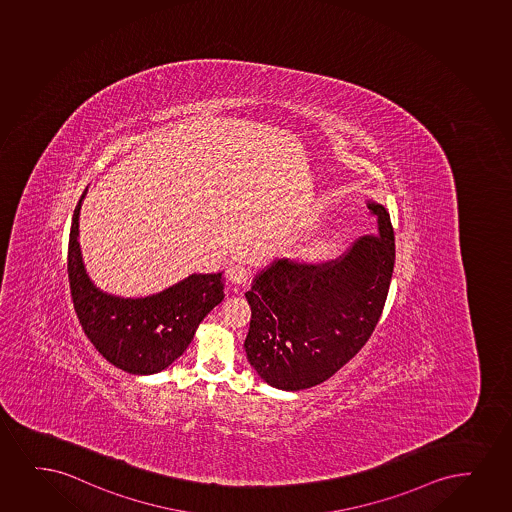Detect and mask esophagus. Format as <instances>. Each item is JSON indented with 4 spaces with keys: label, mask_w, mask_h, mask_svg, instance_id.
Listing matches in <instances>:
<instances>
[{
    "label": "esophagus",
    "mask_w": 512,
    "mask_h": 512,
    "mask_svg": "<svg viewBox=\"0 0 512 512\" xmlns=\"http://www.w3.org/2000/svg\"><path fill=\"white\" fill-rule=\"evenodd\" d=\"M228 280L232 282V284H246L247 280H249V268L244 265H232L228 268Z\"/></svg>",
    "instance_id": "34e87169"
}]
</instances>
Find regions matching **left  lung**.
I'll return each mask as SVG.
<instances>
[{
    "mask_svg": "<svg viewBox=\"0 0 512 512\" xmlns=\"http://www.w3.org/2000/svg\"><path fill=\"white\" fill-rule=\"evenodd\" d=\"M369 209L377 235L320 263L273 261L246 292L247 360L273 388L299 391L327 381L376 329L395 266V232L381 204Z\"/></svg>",
    "mask_w": 512,
    "mask_h": 512,
    "instance_id": "1",
    "label": "left lung"
}]
</instances>
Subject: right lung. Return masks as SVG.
I'll list each match as a JSON object with an SVG mask.
<instances>
[{
    "label": "right lung",
    "instance_id": "right-lung-1",
    "mask_svg": "<svg viewBox=\"0 0 512 512\" xmlns=\"http://www.w3.org/2000/svg\"><path fill=\"white\" fill-rule=\"evenodd\" d=\"M72 216L67 273L79 324L98 353L128 374H156L183 355L195 329L223 294L221 273L190 275L166 291L142 299H124L98 291L81 261L79 209Z\"/></svg>",
    "mask_w": 512,
    "mask_h": 512
}]
</instances>
